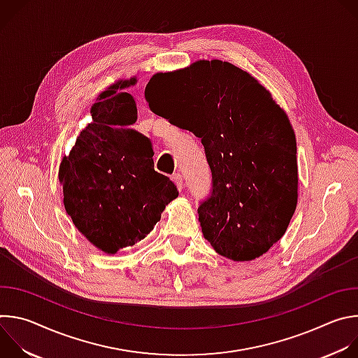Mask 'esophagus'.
<instances>
[{"mask_svg": "<svg viewBox=\"0 0 358 358\" xmlns=\"http://www.w3.org/2000/svg\"><path fill=\"white\" fill-rule=\"evenodd\" d=\"M173 181H174V184L177 185V188L181 191V189H182V177H181L180 173H176V174L173 176Z\"/></svg>", "mask_w": 358, "mask_h": 358, "instance_id": "1", "label": "esophagus"}]
</instances>
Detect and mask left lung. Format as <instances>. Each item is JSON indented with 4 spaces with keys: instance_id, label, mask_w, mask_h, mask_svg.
Instances as JSON below:
<instances>
[{
    "instance_id": "left-lung-1",
    "label": "left lung",
    "mask_w": 358,
    "mask_h": 358,
    "mask_svg": "<svg viewBox=\"0 0 358 358\" xmlns=\"http://www.w3.org/2000/svg\"><path fill=\"white\" fill-rule=\"evenodd\" d=\"M150 109L206 147L213 194L198 208L221 257L249 262L286 232L297 206L296 136L286 112L249 72L220 59L152 75Z\"/></svg>"
}]
</instances>
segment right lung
I'll list each match as a JSON object with an SVG mask.
<instances>
[{
  "label": "right lung",
  "mask_w": 358,
  "mask_h": 358,
  "mask_svg": "<svg viewBox=\"0 0 358 358\" xmlns=\"http://www.w3.org/2000/svg\"><path fill=\"white\" fill-rule=\"evenodd\" d=\"M137 80L136 75L117 79L97 94L92 122L58 173L66 214L106 255L144 239L178 196L174 182L155 170L150 140L129 129L137 120V105L126 89Z\"/></svg>",
  "instance_id": "1"
}]
</instances>
